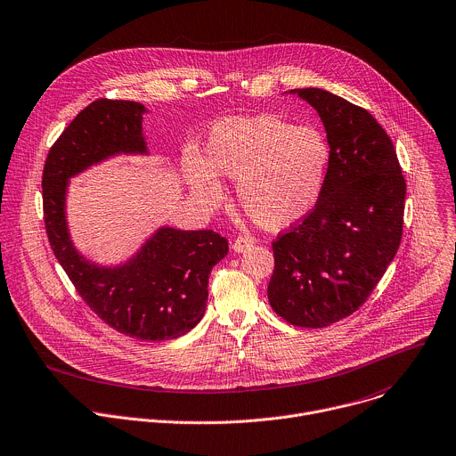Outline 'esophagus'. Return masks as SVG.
<instances>
[{
	"label": "esophagus",
	"instance_id": "esophagus-1",
	"mask_svg": "<svg viewBox=\"0 0 456 456\" xmlns=\"http://www.w3.org/2000/svg\"><path fill=\"white\" fill-rule=\"evenodd\" d=\"M254 245V240L250 236H238L234 241H232V250L234 252H245L247 248H250Z\"/></svg>",
	"mask_w": 456,
	"mask_h": 456
}]
</instances>
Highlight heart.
I'll list each match as a JSON object with an SVG mask.
<instances>
[{"instance_id":"heart-1","label":"heart","mask_w":456,"mask_h":456,"mask_svg":"<svg viewBox=\"0 0 456 456\" xmlns=\"http://www.w3.org/2000/svg\"><path fill=\"white\" fill-rule=\"evenodd\" d=\"M330 165L321 130L293 126L273 114L232 116L213 125L202 158H183L184 179L197 200H224L218 179L236 183L240 208L259 227L282 231L317 206Z\"/></svg>"}]
</instances>
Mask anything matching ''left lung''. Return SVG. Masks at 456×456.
I'll return each mask as SVG.
<instances>
[{
	"label": "left lung",
	"instance_id": "1",
	"mask_svg": "<svg viewBox=\"0 0 456 456\" xmlns=\"http://www.w3.org/2000/svg\"><path fill=\"white\" fill-rule=\"evenodd\" d=\"M321 116L330 165L317 206L272 243V310L297 328L354 314L392 263L403 236L406 183L374 116L319 87L291 89Z\"/></svg>",
	"mask_w": 456,
	"mask_h": 456
}]
</instances>
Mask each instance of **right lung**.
<instances>
[{
  "label": "right lung",
  "mask_w": 456,
  "mask_h": 456,
  "mask_svg": "<svg viewBox=\"0 0 456 456\" xmlns=\"http://www.w3.org/2000/svg\"><path fill=\"white\" fill-rule=\"evenodd\" d=\"M144 105L96 100L50 148L43 172L45 225L52 250L87 306L116 331L161 342L186 335L206 314L213 266L229 243L215 231L159 227L125 263L102 266L73 245L66 220L69 179L119 154L146 156Z\"/></svg>",
  "instance_id": "obj_1"
}]
</instances>
